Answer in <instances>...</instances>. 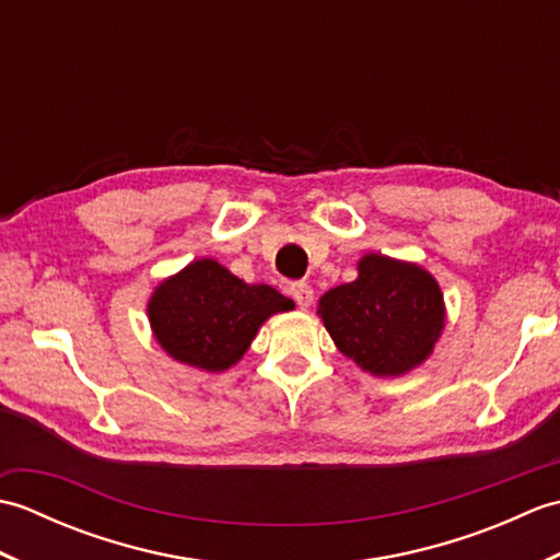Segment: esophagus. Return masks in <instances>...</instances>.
I'll list each match as a JSON object with an SVG mask.
<instances>
[{
    "mask_svg": "<svg viewBox=\"0 0 560 560\" xmlns=\"http://www.w3.org/2000/svg\"><path fill=\"white\" fill-rule=\"evenodd\" d=\"M291 295H293V301L299 303L301 307H307L313 303V289L307 287L305 281H295V283H291Z\"/></svg>",
    "mask_w": 560,
    "mask_h": 560,
    "instance_id": "1",
    "label": "esophagus"
}]
</instances>
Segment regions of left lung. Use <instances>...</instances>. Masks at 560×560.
Returning a JSON list of instances; mask_svg holds the SVG:
<instances>
[{
	"label": "left lung",
	"instance_id": "1",
	"mask_svg": "<svg viewBox=\"0 0 560 560\" xmlns=\"http://www.w3.org/2000/svg\"><path fill=\"white\" fill-rule=\"evenodd\" d=\"M317 313L343 355L385 377L423 363L445 325L431 273L383 255H365L359 279L327 291Z\"/></svg>",
	"mask_w": 560,
	"mask_h": 560
}]
</instances>
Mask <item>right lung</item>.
<instances>
[{
    "label": "right lung",
    "mask_w": 560,
    "mask_h": 560,
    "mask_svg": "<svg viewBox=\"0 0 560 560\" xmlns=\"http://www.w3.org/2000/svg\"><path fill=\"white\" fill-rule=\"evenodd\" d=\"M293 301L267 283L249 287L219 261L199 259L163 281L149 301V319L175 361L225 371L241 361L259 325Z\"/></svg>",
    "instance_id": "1"
}]
</instances>
